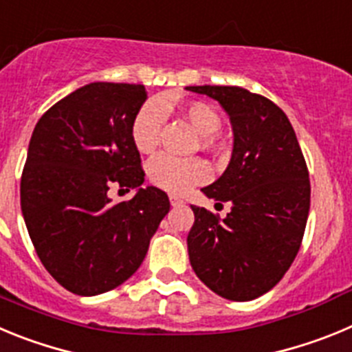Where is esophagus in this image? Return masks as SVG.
Returning a JSON list of instances; mask_svg holds the SVG:
<instances>
[{
	"instance_id": "34e87169",
	"label": "esophagus",
	"mask_w": 352,
	"mask_h": 352,
	"mask_svg": "<svg viewBox=\"0 0 352 352\" xmlns=\"http://www.w3.org/2000/svg\"><path fill=\"white\" fill-rule=\"evenodd\" d=\"M170 204H172V207H180V205H184V199L175 195H170Z\"/></svg>"
}]
</instances>
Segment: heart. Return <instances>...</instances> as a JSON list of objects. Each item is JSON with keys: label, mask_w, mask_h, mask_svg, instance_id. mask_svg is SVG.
<instances>
[{"label": "heart", "mask_w": 352, "mask_h": 352, "mask_svg": "<svg viewBox=\"0 0 352 352\" xmlns=\"http://www.w3.org/2000/svg\"><path fill=\"white\" fill-rule=\"evenodd\" d=\"M180 112L201 135L199 147L207 153L217 151L219 144H217L215 135L219 133L221 126H223L219 112L205 101H188V103L180 105ZM163 122L164 103L154 100L145 101L131 121L133 145L144 154L154 153L160 145ZM147 177L156 188L180 195L192 186L207 182L210 177V170H208L207 163L199 157L179 160L170 154H157L148 161Z\"/></svg>", "instance_id": "b5f03b06"}]
</instances>
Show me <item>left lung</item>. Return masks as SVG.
<instances>
[{"label": "left lung", "instance_id": "left-lung-1", "mask_svg": "<svg viewBox=\"0 0 352 352\" xmlns=\"http://www.w3.org/2000/svg\"><path fill=\"white\" fill-rule=\"evenodd\" d=\"M219 101L235 144L226 172L201 191L231 212L195 207L188 235L189 261L215 294L249 302L289 270L302 245L310 208L305 157L286 113L261 94L233 85H191Z\"/></svg>", "mask_w": 352, "mask_h": 352}]
</instances>
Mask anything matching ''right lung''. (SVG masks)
I'll use <instances>...</instances> for the list:
<instances>
[{
    "mask_svg": "<svg viewBox=\"0 0 352 352\" xmlns=\"http://www.w3.org/2000/svg\"><path fill=\"white\" fill-rule=\"evenodd\" d=\"M142 84L93 82L50 107L36 122L21 177V208L38 258L65 289L107 293L144 261L166 192L140 188L144 168L131 121ZM110 187L138 188L112 204Z\"/></svg>",
    "mask_w": 352,
    "mask_h": 352,
    "instance_id": "right-lung-1",
    "label": "right lung"
}]
</instances>
